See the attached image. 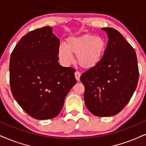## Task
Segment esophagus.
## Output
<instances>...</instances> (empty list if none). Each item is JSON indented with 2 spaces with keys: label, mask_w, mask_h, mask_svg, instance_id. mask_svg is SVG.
Here are the masks:
<instances>
[{
  "label": "esophagus",
  "mask_w": 146,
  "mask_h": 146,
  "mask_svg": "<svg viewBox=\"0 0 146 146\" xmlns=\"http://www.w3.org/2000/svg\"><path fill=\"white\" fill-rule=\"evenodd\" d=\"M80 73L79 72L76 71V72H75V78H76V80H80Z\"/></svg>",
  "instance_id": "obj_1"
}]
</instances>
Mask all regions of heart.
I'll use <instances>...</instances> for the list:
<instances>
[{
    "instance_id": "1",
    "label": "heart",
    "mask_w": 146,
    "mask_h": 146,
    "mask_svg": "<svg viewBox=\"0 0 146 146\" xmlns=\"http://www.w3.org/2000/svg\"><path fill=\"white\" fill-rule=\"evenodd\" d=\"M106 48V41L101 36L92 35L72 36L67 39L66 44L59 45L58 57L63 64L69 65L73 61L72 55H76L79 66L90 70L100 64Z\"/></svg>"
}]
</instances>
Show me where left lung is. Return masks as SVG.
Segmentation results:
<instances>
[{"mask_svg": "<svg viewBox=\"0 0 146 146\" xmlns=\"http://www.w3.org/2000/svg\"><path fill=\"white\" fill-rule=\"evenodd\" d=\"M108 41L98 66L84 72V103L93 115L114 116L129 103L137 86L139 70L134 48L111 28H103Z\"/></svg>", "mask_w": 146, "mask_h": 146, "instance_id": "left-lung-1", "label": "left lung"}]
</instances>
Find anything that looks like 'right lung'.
Returning <instances> with one entry per match:
<instances>
[{"label": "right lung", "instance_id": "right-lung-1", "mask_svg": "<svg viewBox=\"0 0 146 146\" xmlns=\"http://www.w3.org/2000/svg\"><path fill=\"white\" fill-rule=\"evenodd\" d=\"M59 40L53 28L45 26L21 38L11 55L13 96L36 119L56 117L66 95L76 83L75 70L59 64Z\"/></svg>", "mask_w": 146, "mask_h": 146}]
</instances>
